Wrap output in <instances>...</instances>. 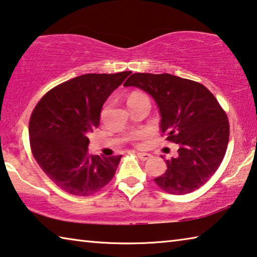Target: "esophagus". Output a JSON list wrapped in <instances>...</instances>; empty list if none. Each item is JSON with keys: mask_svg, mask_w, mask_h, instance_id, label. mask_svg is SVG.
<instances>
[{"mask_svg": "<svg viewBox=\"0 0 257 257\" xmlns=\"http://www.w3.org/2000/svg\"><path fill=\"white\" fill-rule=\"evenodd\" d=\"M137 156L142 161H147V160H150L152 158L151 154H149V153H142V152H139V153H137Z\"/></svg>", "mask_w": 257, "mask_h": 257, "instance_id": "1", "label": "esophagus"}]
</instances>
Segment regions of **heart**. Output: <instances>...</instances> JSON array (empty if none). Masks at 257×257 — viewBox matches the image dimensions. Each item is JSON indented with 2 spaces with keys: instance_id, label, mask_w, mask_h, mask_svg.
Here are the masks:
<instances>
[{
  "instance_id": "b5f03b06",
  "label": "heart",
  "mask_w": 257,
  "mask_h": 257,
  "mask_svg": "<svg viewBox=\"0 0 257 257\" xmlns=\"http://www.w3.org/2000/svg\"><path fill=\"white\" fill-rule=\"evenodd\" d=\"M142 98H147L144 94H142V93H138V92H135V93H133L132 95H130L129 96V98H128V103H130V102H134V101H138V99H142ZM137 136L139 137L141 136V135H137Z\"/></svg>"
}]
</instances>
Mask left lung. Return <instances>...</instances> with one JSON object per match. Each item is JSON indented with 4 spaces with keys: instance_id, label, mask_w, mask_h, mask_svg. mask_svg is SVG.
Listing matches in <instances>:
<instances>
[{
    "instance_id": "obj_1",
    "label": "left lung",
    "mask_w": 257,
    "mask_h": 257,
    "mask_svg": "<svg viewBox=\"0 0 257 257\" xmlns=\"http://www.w3.org/2000/svg\"><path fill=\"white\" fill-rule=\"evenodd\" d=\"M123 86L153 97L161 132L179 145L176 158L165 160L167 171L155 178L156 185L172 195L202 187L220 167L229 142L228 116L214 95L199 82L170 73H134Z\"/></svg>"
}]
</instances>
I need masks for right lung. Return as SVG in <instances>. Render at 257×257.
<instances>
[{
    "label": "right lung",
    "mask_w": 257,
    "mask_h": 257,
    "mask_svg": "<svg viewBox=\"0 0 257 257\" xmlns=\"http://www.w3.org/2000/svg\"><path fill=\"white\" fill-rule=\"evenodd\" d=\"M130 73L78 76L54 87L35 106L29 121L33 155L67 193L93 195L114 176L121 155H90L88 134L98 127L103 104Z\"/></svg>",
    "instance_id": "1"
}]
</instances>
